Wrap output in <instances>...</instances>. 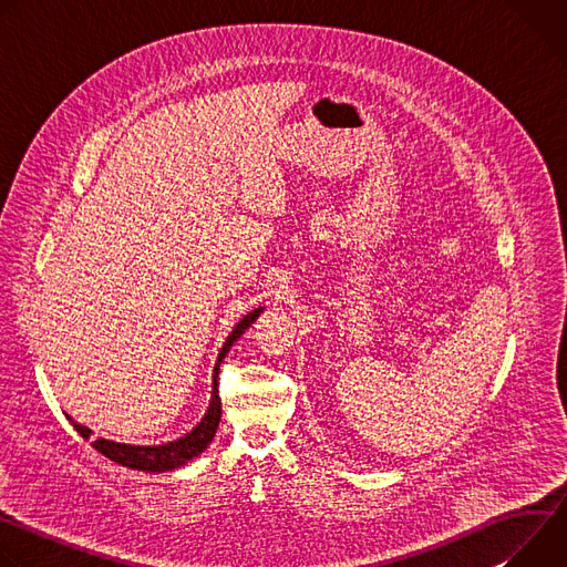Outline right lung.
Returning a JSON list of instances; mask_svg holds the SVG:
<instances>
[{
  "mask_svg": "<svg viewBox=\"0 0 567 567\" xmlns=\"http://www.w3.org/2000/svg\"><path fill=\"white\" fill-rule=\"evenodd\" d=\"M260 309L249 311L245 318H241L235 330L230 332V337L226 339L224 348L219 350L217 363H215V372H213V399H210V406L208 413L204 415V420L197 424V429H193L188 435H184L177 442H168V444H158V446H130V444H118V442H110V440H94L92 446L103 453L105 457H110L112 462H118L123 466L130 468H138V471H173L177 466H184L188 460L197 457L215 437L217 426H219V417H221V399H219V390H217V374H219V363L221 359L228 354L230 346L235 339H239L245 334V330H249L254 326V320L260 316ZM69 422L75 426V431L90 437V429L80 426L78 422H73L69 417Z\"/></svg>",
  "mask_w": 567,
  "mask_h": 567,
  "instance_id": "right-lung-1",
  "label": "right lung"
}]
</instances>
